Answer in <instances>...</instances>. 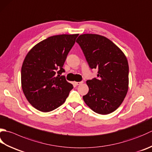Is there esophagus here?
<instances>
[{
    "label": "esophagus",
    "mask_w": 152,
    "mask_h": 152,
    "mask_svg": "<svg viewBox=\"0 0 152 152\" xmlns=\"http://www.w3.org/2000/svg\"><path fill=\"white\" fill-rule=\"evenodd\" d=\"M82 84H83V82H74V84L76 85V86L81 85Z\"/></svg>",
    "instance_id": "1"
}]
</instances>
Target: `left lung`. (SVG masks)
Listing matches in <instances>:
<instances>
[{"instance_id":"left-lung-1","label":"left lung","mask_w":152,"mask_h":152,"mask_svg":"<svg viewBox=\"0 0 152 152\" xmlns=\"http://www.w3.org/2000/svg\"><path fill=\"white\" fill-rule=\"evenodd\" d=\"M91 68H98L97 78L86 82L89 91L83 99L101 115L115 111L129 90V63L124 53L102 35L86 34L76 39Z\"/></svg>"}]
</instances>
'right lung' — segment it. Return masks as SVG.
I'll list each match as a JSON object with an SVG mask.
<instances>
[{
  "label": "right lung",
  "mask_w": 152,
  "mask_h": 152,
  "mask_svg": "<svg viewBox=\"0 0 152 152\" xmlns=\"http://www.w3.org/2000/svg\"><path fill=\"white\" fill-rule=\"evenodd\" d=\"M78 35L49 37L26 55L21 70L22 88L27 100L39 111L46 113L58 108L73 88L61 74L64 72L62 66Z\"/></svg>",
  "instance_id": "1"
}]
</instances>
